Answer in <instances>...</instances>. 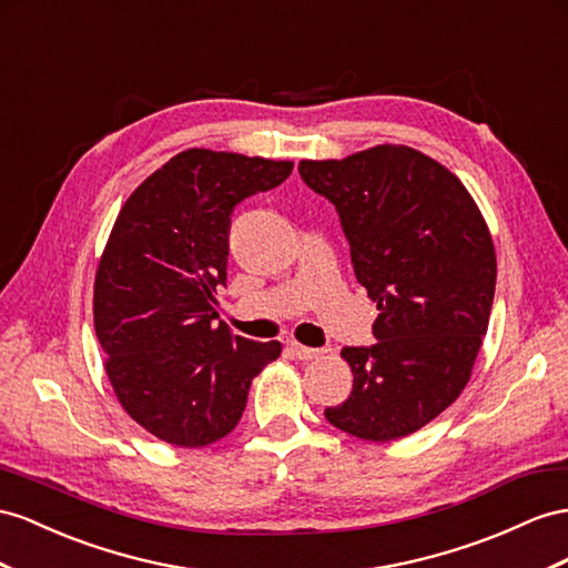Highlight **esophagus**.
Returning a JSON list of instances; mask_svg holds the SVG:
<instances>
[{
	"mask_svg": "<svg viewBox=\"0 0 568 568\" xmlns=\"http://www.w3.org/2000/svg\"><path fill=\"white\" fill-rule=\"evenodd\" d=\"M290 351L297 359H316L322 355V351H316V347H307V345H300V343H290Z\"/></svg>",
	"mask_w": 568,
	"mask_h": 568,
	"instance_id": "1",
	"label": "esophagus"
}]
</instances>
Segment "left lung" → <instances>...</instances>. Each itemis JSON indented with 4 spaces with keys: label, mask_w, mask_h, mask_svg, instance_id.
<instances>
[{
    "label": "left lung",
    "mask_w": 568,
    "mask_h": 568,
    "mask_svg": "<svg viewBox=\"0 0 568 568\" xmlns=\"http://www.w3.org/2000/svg\"><path fill=\"white\" fill-rule=\"evenodd\" d=\"M341 215L359 285L376 302V343L345 347L353 394L326 419L365 442L423 429L470 382L489 326L497 254L454 172L410 145L300 160Z\"/></svg>",
    "instance_id": "obj_1"
}]
</instances>
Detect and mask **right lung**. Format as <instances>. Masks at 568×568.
Masks as SVG:
<instances>
[{
  "mask_svg": "<svg viewBox=\"0 0 568 568\" xmlns=\"http://www.w3.org/2000/svg\"><path fill=\"white\" fill-rule=\"evenodd\" d=\"M290 160L186 149L124 201L100 256L93 324L126 415L160 442L201 448L237 427L254 376L281 357L215 324L230 213L285 182Z\"/></svg>",
  "mask_w": 568,
  "mask_h": 568,
  "instance_id": "1",
  "label": "right lung"
}]
</instances>
